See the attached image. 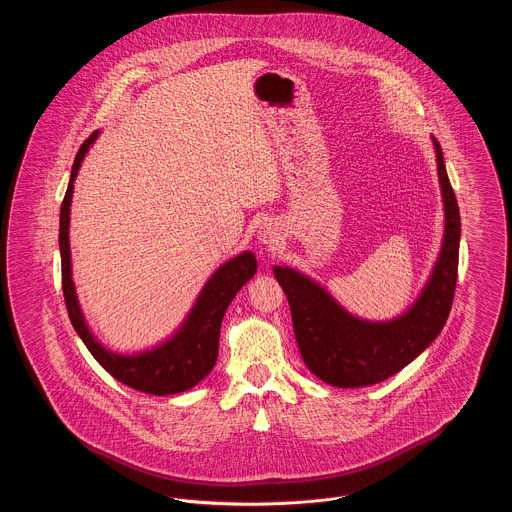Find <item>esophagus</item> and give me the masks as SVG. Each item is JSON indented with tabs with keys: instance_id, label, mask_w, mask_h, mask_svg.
Wrapping results in <instances>:
<instances>
[{
	"instance_id": "obj_1",
	"label": "esophagus",
	"mask_w": 512,
	"mask_h": 512,
	"mask_svg": "<svg viewBox=\"0 0 512 512\" xmlns=\"http://www.w3.org/2000/svg\"><path fill=\"white\" fill-rule=\"evenodd\" d=\"M257 238H259L261 244L267 245V247H274V245L278 244V232H276V228H274L272 224H268V222H265V224L259 228Z\"/></svg>"
}]
</instances>
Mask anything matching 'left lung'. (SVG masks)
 I'll list each match as a JSON object with an SVG mask.
<instances>
[{"label": "left lung", "instance_id": "left-lung-1", "mask_svg": "<svg viewBox=\"0 0 512 512\" xmlns=\"http://www.w3.org/2000/svg\"><path fill=\"white\" fill-rule=\"evenodd\" d=\"M432 140L445 232L436 267L405 315L388 322L353 317L315 280L293 268H272L290 301L299 353L309 370L330 386L363 388L390 378L436 340L447 322L457 286L461 213L445 171L441 146L436 138Z\"/></svg>", "mask_w": 512, "mask_h": 512}]
</instances>
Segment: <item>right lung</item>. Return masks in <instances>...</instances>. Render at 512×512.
Returning a JSON list of instances; mask_svg holds the SVG:
<instances>
[{
    "mask_svg": "<svg viewBox=\"0 0 512 512\" xmlns=\"http://www.w3.org/2000/svg\"><path fill=\"white\" fill-rule=\"evenodd\" d=\"M98 130L80 146L74 157L73 171L65 199L61 203L59 217V249H61V276L67 313L76 334L94 359L113 378L134 390L151 395H172L190 390L199 384L217 363L219 357L220 324L230 301L240 292L253 274L257 272V259L251 251L226 261L207 280L205 288L195 299L190 315L176 330V334L161 345L134 355H119L105 349L98 338L90 332L82 309L78 305L71 268V244H69V220L73 201L74 178L80 171L82 159L98 138Z\"/></svg>",
    "mask_w": 512,
    "mask_h": 512,
    "instance_id": "add662e5",
    "label": "right lung"
}]
</instances>
